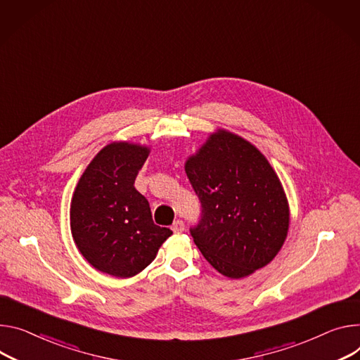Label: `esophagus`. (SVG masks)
Returning <instances> with one entry per match:
<instances>
[{"instance_id":"34e87169","label":"esophagus","mask_w":360,"mask_h":360,"mask_svg":"<svg viewBox=\"0 0 360 360\" xmlns=\"http://www.w3.org/2000/svg\"><path fill=\"white\" fill-rule=\"evenodd\" d=\"M172 231L175 233V234H181V233H184V230H185V224L181 221V219H178V221H175L174 224H172Z\"/></svg>"}]
</instances>
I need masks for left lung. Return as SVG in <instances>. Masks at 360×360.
Returning a JSON list of instances; mask_svg holds the SVG:
<instances>
[{
  "label": "left lung",
  "mask_w": 360,
  "mask_h": 360,
  "mask_svg": "<svg viewBox=\"0 0 360 360\" xmlns=\"http://www.w3.org/2000/svg\"><path fill=\"white\" fill-rule=\"evenodd\" d=\"M185 172L202 207L191 236L208 263L236 280L271 263L287 238L290 208L267 158L217 129L188 156Z\"/></svg>",
  "instance_id": "1"
}]
</instances>
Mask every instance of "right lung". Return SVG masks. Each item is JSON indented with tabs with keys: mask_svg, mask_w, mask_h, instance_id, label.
I'll return each mask as SVG.
<instances>
[{
	"mask_svg": "<svg viewBox=\"0 0 360 360\" xmlns=\"http://www.w3.org/2000/svg\"><path fill=\"white\" fill-rule=\"evenodd\" d=\"M149 146L112 142L80 176L70 204L75 244L96 270L117 278L139 274L172 236L153 224L148 200L134 186Z\"/></svg>",
	"mask_w": 360,
	"mask_h": 360,
	"instance_id": "1",
	"label": "right lung"
}]
</instances>
